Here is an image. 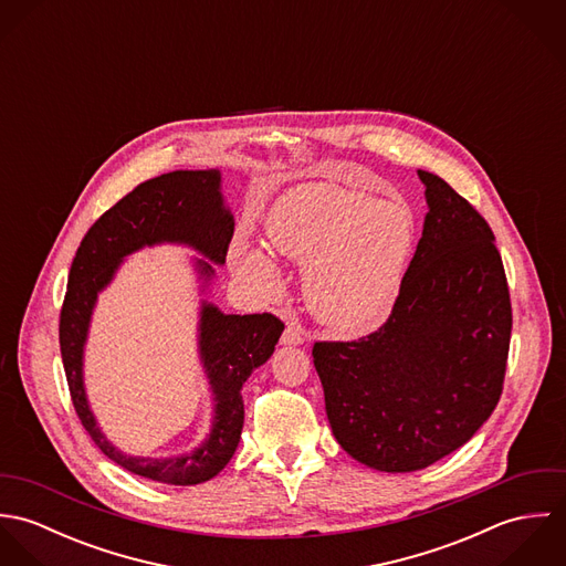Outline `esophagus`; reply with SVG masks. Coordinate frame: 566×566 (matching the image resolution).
Instances as JSON below:
<instances>
[{
	"instance_id": "34e87169",
	"label": "esophagus",
	"mask_w": 566,
	"mask_h": 566,
	"mask_svg": "<svg viewBox=\"0 0 566 566\" xmlns=\"http://www.w3.org/2000/svg\"><path fill=\"white\" fill-rule=\"evenodd\" d=\"M281 342H283V344H303V342H305V331H303V326L296 323V321H287L285 331H283V335H281Z\"/></svg>"
}]
</instances>
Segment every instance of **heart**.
<instances>
[{"instance_id": "b5f03b06", "label": "heart", "mask_w": 566, "mask_h": 566, "mask_svg": "<svg viewBox=\"0 0 566 566\" xmlns=\"http://www.w3.org/2000/svg\"><path fill=\"white\" fill-rule=\"evenodd\" d=\"M416 238V218L403 198H373L333 182L290 189L265 218L270 248L305 263L310 310L337 333L359 335L390 314ZM238 274L274 296L283 274L265 248L238 240Z\"/></svg>"}]
</instances>
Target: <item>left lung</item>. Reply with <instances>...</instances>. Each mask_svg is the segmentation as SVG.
Segmentation results:
<instances>
[{
  "label": "left lung",
  "mask_w": 566,
  "mask_h": 566,
  "mask_svg": "<svg viewBox=\"0 0 566 566\" xmlns=\"http://www.w3.org/2000/svg\"><path fill=\"white\" fill-rule=\"evenodd\" d=\"M429 211L392 314L353 342H316L335 440L357 462L411 473L453 453L499 403L512 305L480 211L418 169Z\"/></svg>",
  "instance_id": "left-lung-1"
}]
</instances>
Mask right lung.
<instances>
[{
    "instance_id": "1",
    "label": "right lung",
    "mask_w": 566,
    "mask_h": 566,
    "mask_svg": "<svg viewBox=\"0 0 566 566\" xmlns=\"http://www.w3.org/2000/svg\"><path fill=\"white\" fill-rule=\"evenodd\" d=\"M233 216L220 193V171L178 169L137 185L117 205L104 211L82 238L72 261L61 310V355L70 395L82 427L99 451L122 469L153 482L202 484L216 478L233 458L243 427L242 386L250 373L265 364L283 333L272 314L227 316L213 305L200 312V357L216 395L213 429L205 444L189 455L150 460L119 453L97 429L82 386V346L97 292L108 285L119 261L153 243L193 245L207 259L224 263L233 240ZM205 279L213 274L209 261H198Z\"/></svg>"
}]
</instances>
